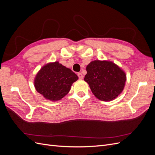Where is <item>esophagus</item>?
Masks as SVG:
<instances>
[{
  "instance_id": "esophagus-1",
  "label": "esophagus",
  "mask_w": 155,
  "mask_h": 155,
  "mask_svg": "<svg viewBox=\"0 0 155 155\" xmlns=\"http://www.w3.org/2000/svg\"><path fill=\"white\" fill-rule=\"evenodd\" d=\"M78 76L79 79H82L83 78V76L81 73H78Z\"/></svg>"
}]
</instances>
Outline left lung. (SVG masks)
<instances>
[{"label":"left lung","mask_w":155,"mask_h":155,"mask_svg":"<svg viewBox=\"0 0 155 155\" xmlns=\"http://www.w3.org/2000/svg\"><path fill=\"white\" fill-rule=\"evenodd\" d=\"M84 80L91 91L101 101L113 100L123 91L126 75L114 63L107 61H94L87 66Z\"/></svg>","instance_id":"left-lung-1"}]
</instances>
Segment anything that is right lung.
<instances>
[{
	"mask_svg": "<svg viewBox=\"0 0 155 155\" xmlns=\"http://www.w3.org/2000/svg\"><path fill=\"white\" fill-rule=\"evenodd\" d=\"M77 75L59 62L48 63L42 68L35 78L36 91L46 99L58 101L66 96Z\"/></svg>",
	"mask_w": 155,
	"mask_h": 155,
	"instance_id": "1",
	"label": "right lung"
}]
</instances>
